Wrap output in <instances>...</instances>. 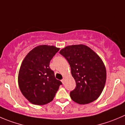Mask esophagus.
<instances>
[{"mask_svg":"<svg viewBox=\"0 0 125 125\" xmlns=\"http://www.w3.org/2000/svg\"><path fill=\"white\" fill-rule=\"evenodd\" d=\"M61 82L64 84V79L61 80Z\"/></svg>","mask_w":125,"mask_h":125,"instance_id":"esophagus-1","label":"esophagus"}]
</instances>
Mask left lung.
I'll return each mask as SVG.
<instances>
[{"label": "left lung", "instance_id": "left-lung-1", "mask_svg": "<svg viewBox=\"0 0 125 125\" xmlns=\"http://www.w3.org/2000/svg\"><path fill=\"white\" fill-rule=\"evenodd\" d=\"M71 66L76 87L70 93L71 99L80 104L97 99L105 86L106 69L100 57L85 45H73L61 50Z\"/></svg>", "mask_w": 125, "mask_h": 125}]
</instances>
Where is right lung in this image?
Returning a JSON list of instances; mask_svg holds the SVG:
<instances>
[{"label": "right lung", "instance_id": "obj_1", "mask_svg": "<svg viewBox=\"0 0 125 125\" xmlns=\"http://www.w3.org/2000/svg\"><path fill=\"white\" fill-rule=\"evenodd\" d=\"M59 50L54 46L39 45L30 51L22 61L18 73L19 87L32 104L50 103L62 85L49 66L51 59Z\"/></svg>", "mask_w": 125, "mask_h": 125}]
</instances>
